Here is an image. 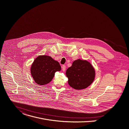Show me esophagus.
I'll use <instances>...</instances> for the list:
<instances>
[{"label": "esophagus", "mask_w": 129, "mask_h": 129, "mask_svg": "<svg viewBox=\"0 0 129 129\" xmlns=\"http://www.w3.org/2000/svg\"><path fill=\"white\" fill-rule=\"evenodd\" d=\"M62 68L63 72H65V69H66V66H65V65H63V66H62Z\"/></svg>", "instance_id": "34e87169"}]
</instances>
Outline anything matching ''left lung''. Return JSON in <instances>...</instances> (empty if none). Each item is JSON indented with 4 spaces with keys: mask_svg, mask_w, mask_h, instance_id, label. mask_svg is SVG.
I'll list each match as a JSON object with an SVG mask.
<instances>
[{
    "mask_svg": "<svg viewBox=\"0 0 129 129\" xmlns=\"http://www.w3.org/2000/svg\"><path fill=\"white\" fill-rule=\"evenodd\" d=\"M66 75L68 84L75 89L80 90L87 88L93 82L95 70L88 61L78 59L67 69Z\"/></svg>",
    "mask_w": 129,
    "mask_h": 129,
    "instance_id": "1",
    "label": "left lung"
}]
</instances>
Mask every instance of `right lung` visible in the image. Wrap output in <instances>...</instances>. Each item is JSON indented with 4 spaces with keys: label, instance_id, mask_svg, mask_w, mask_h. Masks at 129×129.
I'll list each match as a JSON object with an SVG mask.
<instances>
[{
    "label": "right lung",
    "instance_id": "add662e5",
    "mask_svg": "<svg viewBox=\"0 0 129 129\" xmlns=\"http://www.w3.org/2000/svg\"><path fill=\"white\" fill-rule=\"evenodd\" d=\"M61 67L57 61L48 55H39L31 65V75L35 82L40 85L47 84L52 80L56 72Z\"/></svg>",
    "mask_w": 129,
    "mask_h": 129
}]
</instances>
